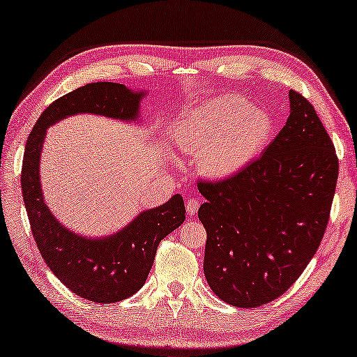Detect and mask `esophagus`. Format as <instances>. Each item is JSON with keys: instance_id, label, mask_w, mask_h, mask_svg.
Here are the masks:
<instances>
[{"instance_id": "34e87169", "label": "esophagus", "mask_w": 357, "mask_h": 357, "mask_svg": "<svg viewBox=\"0 0 357 357\" xmlns=\"http://www.w3.org/2000/svg\"><path fill=\"white\" fill-rule=\"evenodd\" d=\"M185 208H187V213L193 216L198 213V208H199V199L198 198H190L185 204Z\"/></svg>"}]
</instances>
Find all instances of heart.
<instances>
[{
  "label": "heart",
  "instance_id": "1",
  "mask_svg": "<svg viewBox=\"0 0 357 357\" xmlns=\"http://www.w3.org/2000/svg\"><path fill=\"white\" fill-rule=\"evenodd\" d=\"M267 110L244 98L224 96L187 112L174 127V139L185 153L198 155V170L211 179L238 174L259 156L273 135Z\"/></svg>",
  "mask_w": 357,
  "mask_h": 357
}]
</instances>
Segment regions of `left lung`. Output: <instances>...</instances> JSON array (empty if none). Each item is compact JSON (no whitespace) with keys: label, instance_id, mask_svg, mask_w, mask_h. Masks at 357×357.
Wrapping results in <instances>:
<instances>
[{"label":"left lung","instance_id":"8db88e82","mask_svg":"<svg viewBox=\"0 0 357 357\" xmlns=\"http://www.w3.org/2000/svg\"><path fill=\"white\" fill-rule=\"evenodd\" d=\"M290 116L261 158L222 181H198L207 202L204 275L239 308L275 301L317 252L336 192L339 161L307 98L288 92Z\"/></svg>","mask_w":357,"mask_h":357}]
</instances>
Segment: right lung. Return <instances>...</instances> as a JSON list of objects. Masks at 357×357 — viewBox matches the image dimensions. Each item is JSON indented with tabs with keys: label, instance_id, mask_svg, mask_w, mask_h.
<instances>
[{
	"label": "right lung",
	"instance_id": "1",
	"mask_svg": "<svg viewBox=\"0 0 357 357\" xmlns=\"http://www.w3.org/2000/svg\"><path fill=\"white\" fill-rule=\"evenodd\" d=\"M142 95L116 82H92L58 98L36 121L22 158L21 190L43 259L70 291L98 304L130 298L144 285L159 242L184 222V199L181 195L172 196L109 238L79 236L59 224L43 199L40 156L45 128L77 113L136 119Z\"/></svg>",
	"mask_w": 357,
	"mask_h": 357
}]
</instances>
